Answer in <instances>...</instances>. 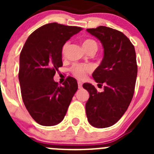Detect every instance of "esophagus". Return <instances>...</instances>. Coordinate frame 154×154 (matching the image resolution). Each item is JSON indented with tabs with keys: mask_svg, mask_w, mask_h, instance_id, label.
I'll return each instance as SVG.
<instances>
[{
	"mask_svg": "<svg viewBox=\"0 0 154 154\" xmlns=\"http://www.w3.org/2000/svg\"><path fill=\"white\" fill-rule=\"evenodd\" d=\"M78 87L79 89H81L82 87V83L81 82H78Z\"/></svg>",
	"mask_w": 154,
	"mask_h": 154,
	"instance_id": "obj_1",
	"label": "esophagus"
}]
</instances>
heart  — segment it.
Returning a JSON list of instances; mask_svg holds the SVG:
<instances>
[{
	"label": "heart",
	"instance_id": "1",
	"mask_svg": "<svg viewBox=\"0 0 154 154\" xmlns=\"http://www.w3.org/2000/svg\"><path fill=\"white\" fill-rule=\"evenodd\" d=\"M68 45H69V43L66 42L65 45L62 47V55H65V52H66V50H67ZM82 46H83L84 49L89 52V51H94L96 52L97 51L98 48V45L96 43V41L92 40V39L88 38L85 39L82 42ZM72 74L75 76L76 78L79 79H83L85 76L86 73L89 72L91 71V67L89 65H78V64H75L72 67Z\"/></svg>",
	"mask_w": 154,
	"mask_h": 154
}]
</instances>
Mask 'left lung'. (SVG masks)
<instances>
[{
	"mask_svg": "<svg viewBox=\"0 0 154 154\" xmlns=\"http://www.w3.org/2000/svg\"><path fill=\"white\" fill-rule=\"evenodd\" d=\"M103 45L104 56L92 73L99 92L94 85L84 83L89 93L85 104L87 119L96 128L109 127L119 120L130 106L135 89L137 65L135 48L121 31L106 26L86 30Z\"/></svg>",
	"mask_w": 154,
	"mask_h": 154,
	"instance_id": "8db88e82",
	"label": "left lung"
}]
</instances>
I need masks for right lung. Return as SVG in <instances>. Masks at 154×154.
<instances>
[{
	"label": "right lung",
	"mask_w": 154,
	"mask_h": 154,
	"mask_svg": "<svg viewBox=\"0 0 154 154\" xmlns=\"http://www.w3.org/2000/svg\"><path fill=\"white\" fill-rule=\"evenodd\" d=\"M81 30L55 22L45 24L30 35L21 50L18 73L21 96L31 117L42 126L61 123L78 89L72 77H68L63 85H58L53 77L62 66V47Z\"/></svg>",
	"instance_id": "1"
}]
</instances>
